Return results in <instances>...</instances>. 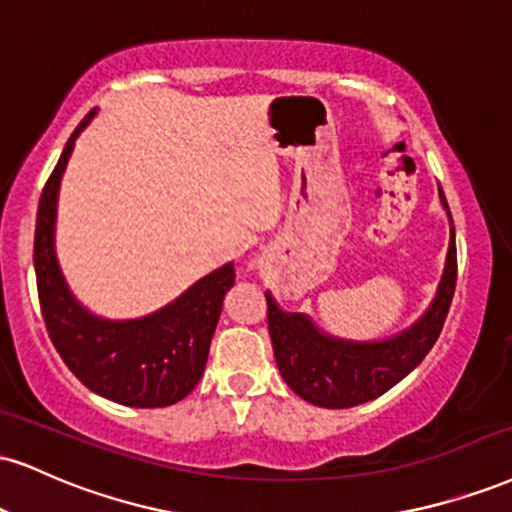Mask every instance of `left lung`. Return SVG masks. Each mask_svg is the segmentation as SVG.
<instances>
[{"label": "left lung", "instance_id": "left-lung-1", "mask_svg": "<svg viewBox=\"0 0 512 512\" xmlns=\"http://www.w3.org/2000/svg\"><path fill=\"white\" fill-rule=\"evenodd\" d=\"M439 197L448 212L441 186ZM448 221L451 243L432 305L410 329L384 341L360 343L324 334L310 317L300 312H283L272 293H264L276 365L291 391L319 408H353L379 398L420 365L441 334L458 279L451 212Z\"/></svg>", "mask_w": 512, "mask_h": 512}]
</instances>
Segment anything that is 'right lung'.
<instances>
[{"label": "right lung", "mask_w": 512, "mask_h": 512, "mask_svg": "<svg viewBox=\"0 0 512 512\" xmlns=\"http://www.w3.org/2000/svg\"><path fill=\"white\" fill-rule=\"evenodd\" d=\"M97 109L78 123L42 190L35 226V276L47 334L76 377L97 396L128 408H166L195 389L224 295L236 281L233 264L202 276L174 303L140 319H102L73 298L54 252L61 176Z\"/></svg>", "instance_id": "add662e5"}]
</instances>
